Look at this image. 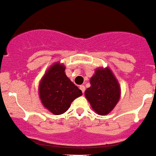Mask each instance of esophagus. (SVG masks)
<instances>
[{"label":"esophagus","mask_w":156,"mask_h":156,"mask_svg":"<svg viewBox=\"0 0 156 156\" xmlns=\"http://www.w3.org/2000/svg\"><path fill=\"white\" fill-rule=\"evenodd\" d=\"M79 89H80L81 90H82V93L85 92V90H86V88H85V86H83V85H81L80 86H79Z\"/></svg>","instance_id":"esophagus-1"}]
</instances>
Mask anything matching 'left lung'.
Here are the masks:
<instances>
[{
	"label": "left lung",
	"mask_w": 156,
	"mask_h": 156,
	"mask_svg": "<svg viewBox=\"0 0 156 156\" xmlns=\"http://www.w3.org/2000/svg\"><path fill=\"white\" fill-rule=\"evenodd\" d=\"M90 78V87L85 96L94 112L101 116L108 114L120 98V86L109 67H98Z\"/></svg>",
	"instance_id": "left-lung-1"
}]
</instances>
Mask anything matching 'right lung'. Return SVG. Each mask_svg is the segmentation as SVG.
Wrapping results in <instances>:
<instances>
[{"label": "right lung", "instance_id": "add662e5", "mask_svg": "<svg viewBox=\"0 0 156 156\" xmlns=\"http://www.w3.org/2000/svg\"><path fill=\"white\" fill-rule=\"evenodd\" d=\"M65 69L63 63L55 62L47 70L39 84L42 105L55 115L66 112L72 101L82 95L81 90L66 75Z\"/></svg>", "mask_w": 156, "mask_h": 156}]
</instances>
